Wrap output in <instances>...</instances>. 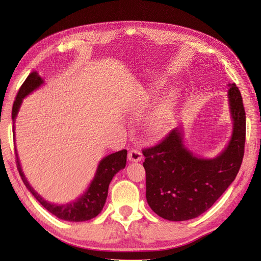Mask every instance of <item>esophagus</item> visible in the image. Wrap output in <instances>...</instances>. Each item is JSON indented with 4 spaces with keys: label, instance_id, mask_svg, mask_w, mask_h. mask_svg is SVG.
<instances>
[{
    "label": "esophagus",
    "instance_id": "1",
    "mask_svg": "<svg viewBox=\"0 0 261 261\" xmlns=\"http://www.w3.org/2000/svg\"><path fill=\"white\" fill-rule=\"evenodd\" d=\"M141 158H143V153H141L138 149L130 148L128 150V160L129 161L137 162V161L141 160Z\"/></svg>",
    "mask_w": 261,
    "mask_h": 261
}]
</instances>
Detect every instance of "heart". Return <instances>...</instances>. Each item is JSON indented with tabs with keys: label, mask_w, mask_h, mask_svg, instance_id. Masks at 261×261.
I'll use <instances>...</instances> for the list:
<instances>
[{
	"label": "heart",
	"mask_w": 261,
	"mask_h": 261,
	"mask_svg": "<svg viewBox=\"0 0 261 261\" xmlns=\"http://www.w3.org/2000/svg\"><path fill=\"white\" fill-rule=\"evenodd\" d=\"M171 99L172 96H169L168 99H165L161 105L158 106L151 115L149 116L147 122L149 130H151L152 133L161 132L165 127V125L168 124Z\"/></svg>",
	"instance_id": "obj_1"
}]
</instances>
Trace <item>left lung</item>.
Listing matches in <instances>:
<instances>
[{
    "label": "left lung",
    "mask_w": 261,
    "mask_h": 261,
    "mask_svg": "<svg viewBox=\"0 0 261 261\" xmlns=\"http://www.w3.org/2000/svg\"><path fill=\"white\" fill-rule=\"evenodd\" d=\"M233 134L224 151L213 159L195 156L172 129L154 146L144 148L146 198L158 216L169 221L194 219L207 211L235 179L242 165L246 114L235 84L228 89Z\"/></svg>",
    "instance_id": "obj_1"
}]
</instances>
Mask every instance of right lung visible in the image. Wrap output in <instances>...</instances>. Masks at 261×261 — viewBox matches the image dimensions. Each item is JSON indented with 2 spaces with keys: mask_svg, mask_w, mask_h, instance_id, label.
Returning <instances> with one entry per match:
<instances>
[{
  "mask_svg": "<svg viewBox=\"0 0 261 261\" xmlns=\"http://www.w3.org/2000/svg\"><path fill=\"white\" fill-rule=\"evenodd\" d=\"M42 83L43 81L41 80V77L38 76L37 73L29 74V76L26 78V81L20 86L16 99L14 101L12 110L13 122H15V117H16L18 113L22 99L25 98L27 94L37 89L39 86H41ZM15 155H16L17 170L19 172V175L23 181V184L26 185V187L29 189V192L34 195L35 198L40 202L46 210L51 212L55 217H58L59 219L65 221H73V222H83V221H87L97 217L101 212L102 208H103L107 200L110 181L112 180L113 176L118 171L125 168L126 158H127V150L123 149L121 151L114 152L103 158L99 163L96 175H94V178L91 181L89 188L87 189V192L76 201L67 204H62V206H58V204H53L45 201L40 195H38V193L35 192V189L29 185L27 178L23 175V173L21 171L16 148H15Z\"/></svg>",
  "mask_w": 261,
  "mask_h": 261,
  "instance_id": "add662e5",
  "label": "right lung"
}]
</instances>
